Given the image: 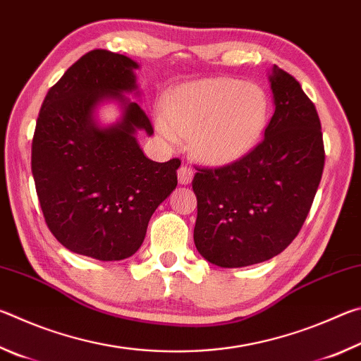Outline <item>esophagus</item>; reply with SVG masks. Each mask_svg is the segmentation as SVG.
Here are the masks:
<instances>
[{
	"label": "esophagus",
	"mask_w": 361,
	"mask_h": 361,
	"mask_svg": "<svg viewBox=\"0 0 361 361\" xmlns=\"http://www.w3.org/2000/svg\"><path fill=\"white\" fill-rule=\"evenodd\" d=\"M192 176H194V172H192L191 167L181 166L178 169V181H180V185H185V186L189 185V183L192 181Z\"/></svg>",
	"instance_id": "obj_1"
}]
</instances>
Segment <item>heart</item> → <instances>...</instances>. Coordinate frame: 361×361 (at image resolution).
<instances>
[{"label": "heart", "mask_w": 361, "mask_h": 361, "mask_svg": "<svg viewBox=\"0 0 361 361\" xmlns=\"http://www.w3.org/2000/svg\"><path fill=\"white\" fill-rule=\"evenodd\" d=\"M271 103L259 84L234 78H207L169 94L157 132L170 143L189 137L194 154L209 166H224L248 154L264 133Z\"/></svg>", "instance_id": "b5f03b06"}]
</instances>
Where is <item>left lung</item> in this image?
<instances>
[{"label": "left lung", "instance_id": "obj_1", "mask_svg": "<svg viewBox=\"0 0 361 361\" xmlns=\"http://www.w3.org/2000/svg\"><path fill=\"white\" fill-rule=\"evenodd\" d=\"M276 111L264 140L234 164L199 169L194 243L219 267H245L282 253L302 228L319 189L325 148L319 114L295 78L272 66Z\"/></svg>", "mask_w": 361, "mask_h": 361}]
</instances>
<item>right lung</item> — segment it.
<instances>
[{"mask_svg":"<svg viewBox=\"0 0 361 361\" xmlns=\"http://www.w3.org/2000/svg\"><path fill=\"white\" fill-rule=\"evenodd\" d=\"M140 65L103 49L71 65L51 87L36 122L32 172L42 215L70 252L121 261L138 252L152 213L178 185L180 159L154 162L137 133L152 126L137 102ZM121 108L113 125L99 124L105 102Z\"/></svg>","mask_w":361,"mask_h":361,"instance_id":"1","label":"right lung"}]
</instances>
